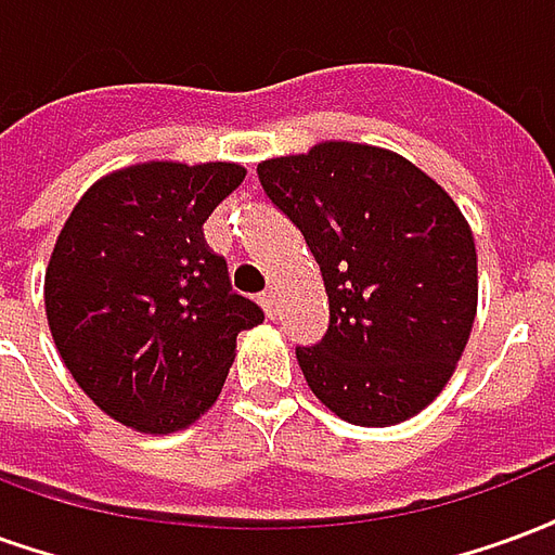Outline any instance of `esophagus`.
<instances>
[{
    "instance_id": "1",
    "label": "esophagus",
    "mask_w": 555,
    "mask_h": 555,
    "mask_svg": "<svg viewBox=\"0 0 555 555\" xmlns=\"http://www.w3.org/2000/svg\"><path fill=\"white\" fill-rule=\"evenodd\" d=\"M258 300H261V306H264L267 318H276V291H273V288L264 291V294H261Z\"/></svg>"
}]
</instances>
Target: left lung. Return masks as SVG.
<instances>
[{
    "instance_id": "obj_1",
    "label": "left lung",
    "mask_w": 555,
    "mask_h": 555,
    "mask_svg": "<svg viewBox=\"0 0 555 555\" xmlns=\"http://www.w3.org/2000/svg\"><path fill=\"white\" fill-rule=\"evenodd\" d=\"M258 181L324 276L330 326L297 348L306 384L353 425L416 416L449 384L476 321L464 214L410 159L357 142L264 159Z\"/></svg>"
}]
</instances>
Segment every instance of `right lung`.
<instances>
[{"label": "right lung", "instance_id": "add662e5", "mask_svg": "<svg viewBox=\"0 0 555 555\" xmlns=\"http://www.w3.org/2000/svg\"><path fill=\"white\" fill-rule=\"evenodd\" d=\"M243 178L237 163L127 166L79 198L55 241L43 302L59 357L127 428L193 425L222 392L237 333L264 321L202 231Z\"/></svg>", "mask_w": 555, "mask_h": 555}]
</instances>
